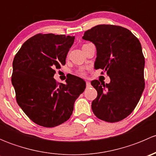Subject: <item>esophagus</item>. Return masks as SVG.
<instances>
[{"label": "esophagus", "mask_w": 156, "mask_h": 156, "mask_svg": "<svg viewBox=\"0 0 156 156\" xmlns=\"http://www.w3.org/2000/svg\"><path fill=\"white\" fill-rule=\"evenodd\" d=\"M91 86L90 83L89 82V81H86V87H90Z\"/></svg>", "instance_id": "34e87169"}]
</instances>
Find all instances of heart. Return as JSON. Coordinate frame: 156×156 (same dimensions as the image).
Segmentation results:
<instances>
[{"instance_id":"heart-1","label":"heart","mask_w":156,"mask_h":156,"mask_svg":"<svg viewBox=\"0 0 156 156\" xmlns=\"http://www.w3.org/2000/svg\"><path fill=\"white\" fill-rule=\"evenodd\" d=\"M77 75H79V76H84V72L83 70H79L76 72Z\"/></svg>"}]
</instances>
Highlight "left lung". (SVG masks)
I'll list each match as a JSON object with an SVG mask.
<instances>
[{"mask_svg": "<svg viewBox=\"0 0 156 156\" xmlns=\"http://www.w3.org/2000/svg\"><path fill=\"white\" fill-rule=\"evenodd\" d=\"M82 38L95 44L94 67L104 70L110 78L109 84L91 81L97 91L91 105L93 112L105 122H120L133 111L145 87L140 42L128 29L113 25L94 26Z\"/></svg>", "mask_w": 156, "mask_h": 156, "instance_id": "left-lung-1", "label": "left lung"}]
</instances>
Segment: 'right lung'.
Masks as SVG:
<instances>
[{"label":"right lung","mask_w":156,"mask_h":156,"mask_svg":"<svg viewBox=\"0 0 156 156\" xmlns=\"http://www.w3.org/2000/svg\"><path fill=\"white\" fill-rule=\"evenodd\" d=\"M74 40L73 36L40 33L26 41L14 57L11 81L16 102L40 126L53 127L66 122L86 87L85 81L75 75L66 84L53 78L55 69L66 64Z\"/></svg>","instance_id":"add662e5"}]
</instances>
